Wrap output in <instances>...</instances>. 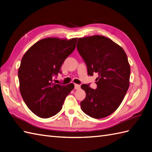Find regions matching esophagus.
Segmentation results:
<instances>
[{
    "mask_svg": "<svg viewBox=\"0 0 152 152\" xmlns=\"http://www.w3.org/2000/svg\"><path fill=\"white\" fill-rule=\"evenodd\" d=\"M80 86L79 85H77V84H75V90H79L80 89Z\"/></svg>",
    "mask_w": 152,
    "mask_h": 152,
    "instance_id": "esophagus-1",
    "label": "esophagus"
}]
</instances>
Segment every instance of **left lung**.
Returning <instances> with one entry per match:
<instances>
[{
  "mask_svg": "<svg viewBox=\"0 0 152 152\" xmlns=\"http://www.w3.org/2000/svg\"><path fill=\"white\" fill-rule=\"evenodd\" d=\"M77 49L88 74L98 75L96 89L81 85L86 92L81 109L94 118L109 116L118 108L129 88L131 69L126 54L113 40L99 35L79 38Z\"/></svg>",
  "mask_w": 152,
  "mask_h": 152,
  "instance_id": "left-lung-1",
  "label": "left lung"
}]
</instances>
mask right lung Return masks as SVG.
Here are the masks:
<instances>
[{
	"label": "right lung",
	"mask_w": 152,
	"mask_h": 152,
	"mask_svg": "<svg viewBox=\"0 0 152 152\" xmlns=\"http://www.w3.org/2000/svg\"><path fill=\"white\" fill-rule=\"evenodd\" d=\"M77 38H48L34 44L23 56L18 70L19 90L26 106L42 118L59 113L66 96L74 88L53 83L63 62L75 49Z\"/></svg>",
	"instance_id": "right-lung-1"
}]
</instances>
